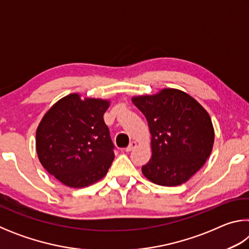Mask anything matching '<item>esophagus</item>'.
<instances>
[{
    "instance_id": "esophagus-1",
    "label": "esophagus",
    "mask_w": 249,
    "mask_h": 249,
    "mask_svg": "<svg viewBox=\"0 0 249 249\" xmlns=\"http://www.w3.org/2000/svg\"><path fill=\"white\" fill-rule=\"evenodd\" d=\"M136 146H137L136 142H130V144L125 148V151H126V153H129V151H132Z\"/></svg>"
}]
</instances>
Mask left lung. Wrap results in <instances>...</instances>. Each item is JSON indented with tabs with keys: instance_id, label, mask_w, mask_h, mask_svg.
<instances>
[{
	"instance_id": "left-lung-1",
	"label": "left lung",
	"mask_w": 249,
	"mask_h": 249,
	"mask_svg": "<svg viewBox=\"0 0 249 249\" xmlns=\"http://www.w3.org/2000/svg\"><path fill=\"white\" fill-rule=\"evenodd\" d=\"M145 115L151 135V158L142 172L163 187H176L199 171L212 153L214 128L209 113L197 101L178 89L133 96Z\"/></svg>"
}]
</instances>
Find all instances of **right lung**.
<instances>
[{"label":"right lung","instance_id":"add662e5","mask_svg":"<svg viewBox=\"0 0 249 249\" xmlns=\"http://www.w3.org/2000/svg\"><path fill=\"white\" fill-rule=\"evenodd\" d=\"M109 100L71 93L57 101L36 130V151L50 175L70 188H84L107 174L114 145L103 115Z\"/></svg>","mask_w":249,"mask_h":249}]
</instances>
